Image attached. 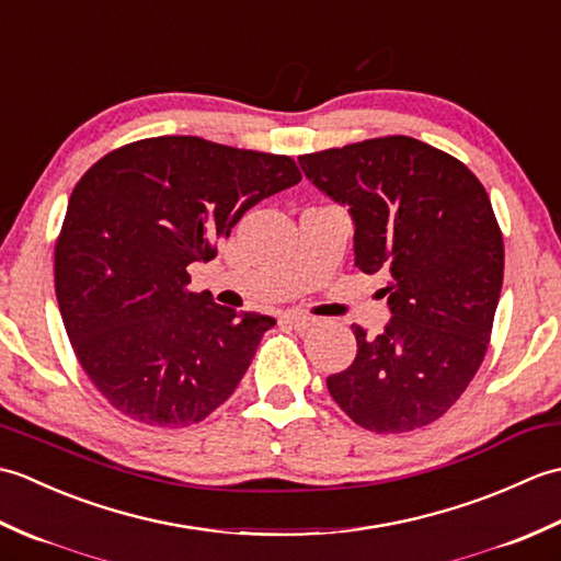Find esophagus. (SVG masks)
<instances>
[{"instance_id":"34e87169","label":"esophagus","mask_w":561,"mask_h":561,"mask_svg":"<svg viewBox=\"0 0 561 561\" xmlns=\"http://www.w3.org/2000/svg\"><path fill=\"white\" fill-rule=\"evenodd\" d=\"M282 323L294 328V330H308V328L316 325V318L313 316H306V313L289 311V313L282 316Z\"/></svg>"}]
</instances>
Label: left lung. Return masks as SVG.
<instances>
[{
  "instance_id": "left-lung-1",
  "label": "left lung",
  "mask_w": 561,
  "mask_h": 561,
  "mask_svg": "<svg viewBox=\"0 0 561 561\" xmlns=\"http://www.w3.org/2000/svg\"><path fill=\"white\" fill-rule=\"evenodd\" d=\"M308 181L354 221V262L386 277L390 323L352 325V366L328 378L332 400L376 434L436 422L486 354L504 282V238L468 165L392 135L299 157Z\"/></svg>"
}]
</instances>
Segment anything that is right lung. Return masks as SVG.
Instances as JSON below:
<instances>
[{
    "label": "right lung",
    "mask_w": 561,
    "mask_h": 561,
    "mask_svg": "<svg viewBox=\"0 0 561 561\" xmlns=\"http://www.w3.org/2000/svg\"><path fill=\"white\" fill-rule=\"evenodd\" d=\"M299 181L289 157L175 135L125 145L81 175L55 243V291L71 350L117 412L178 428L229 400L274 318L190 291L187 265Z\"/></svg>",
    "instance_id": "add662e5"
}]
</instances>
